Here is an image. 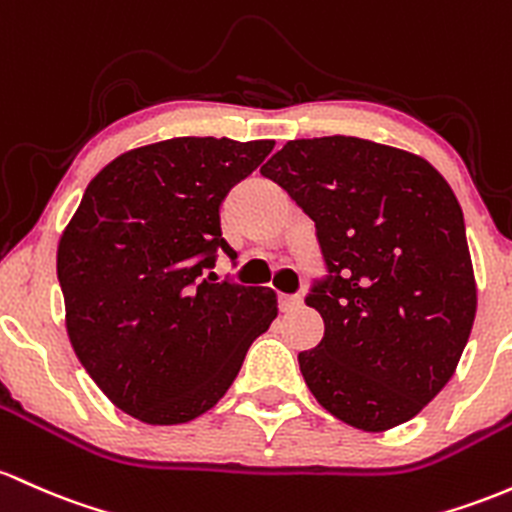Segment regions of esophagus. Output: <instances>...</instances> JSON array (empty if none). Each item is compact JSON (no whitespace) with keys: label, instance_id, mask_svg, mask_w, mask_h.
<instances>
[{"label":"esophagus","instance_id":"obj_1","mask_svg":"<svg viewBox=\"0 0 512 512\" xmlns=\"http://www.w3.org/2000/svg\"><path fill=\"white\" fill-rule=\"evenodd\" d=\"M279 306H282V311H284V313L296 311V308L301 306V296H289V294H282V296H279Z\"/></svg>","mask_w":512,"mask_h":512}]
</instances>
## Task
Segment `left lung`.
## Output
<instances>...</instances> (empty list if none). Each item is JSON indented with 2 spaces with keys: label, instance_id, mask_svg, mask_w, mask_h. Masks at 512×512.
<instances>
[{
  "label": "left lung",
  "instance_id": "8db88e82",
  "mask_svg": "<svg viewBox=\"0 0 512 512\" xmlns=\"http://www.w3.org/2000/svg\"><path fill=\"white\" fill-rule=\"evenodd\" d=\"M316 223L330 277L306 296L323 340L299 352L320 406L364 432L423 411L476 318L462 206L408 150L352 136L289 140L262 167Z\"/></svg>",
  "mask_w": 512,
  "mask_h": 512
}]
</instances>
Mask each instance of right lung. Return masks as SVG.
Wrapping results in <instances>:
<instances>
[{
  "mask_svg": "<svg viewBox=\"0 0 512 512\" xmlns=\"http://www.w3.org/2000/svg\"><path fill=\"white\" fill-rule=\"evenodd\" d=\"M274 140L170 138L133 148L89 182L58 243L65 328L116 408L148 425L211 411L250 345L277 318V294L216 282L218 206Z\"/></svg>",
  "mask_w": 512,
  "mask_h": 512,
  "instance_id": "obj_1",
  "label": "right lung"
}]
</instances>
